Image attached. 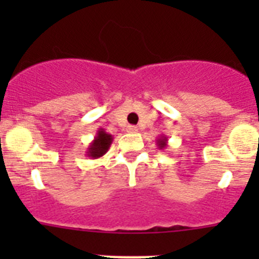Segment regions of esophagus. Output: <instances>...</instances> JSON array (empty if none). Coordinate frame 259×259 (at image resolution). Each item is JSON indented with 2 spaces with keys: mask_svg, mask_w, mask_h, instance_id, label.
Returning <instances> with one entry per match:
<instances>
[{
  "mask_svg": "<svg viewBox=\"0 0 259 259\" xmlns=\"http://www.w3.org/2000/svg\"><path fill=\"white\" fill-rule=\"evenodd\" d=\"M137 131H139V128L136 125H128L127 127V132H130V134H136Z\"/></svg>",
  "mask_w": 259,
  "mask_h": 259,
  "instance_id": "34e87169",
  "label": "esophagus"
}]
</instances>
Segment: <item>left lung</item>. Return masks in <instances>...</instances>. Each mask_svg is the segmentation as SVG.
<instances>
[{
	"label": "left lung",
	"instance_id": "1",
	"mask_svg": "<svg viewBox=\"0 0 259 259\" xmlns=\"http://www.w3.org/2000/svg\"><path fill=\"white\" fill-rule=\"evenodd\" d=\"M167 141H168V139H167L166 135H161V136L158 137L157 140H155V143H157V146H158V149L163 150L164 148H167Z\"/></svg>",
	"mask_w": 259,
	"mask_h": 259
}]
</instances>
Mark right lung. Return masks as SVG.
<instances>
[{
    "label": "right lung",
    "mask_w": 259,
    "mask_h": 259,
    "mask_svg": "<svg viewBox=\"0 0 259 259\" xmlns=\"http://www.w3.org/2000/svg\"><path fill=\"white\" fill-rule=\"evenodd\" d=\"M114 137L110 134H107L105 130L100 128L95 136V140L89 144L88 149H87V157L92 158V159H97L101 158L107 153L110 149V145L113 143Z\"/></svg>",
    "instance_id": "add662e5"
}]
</instances>
